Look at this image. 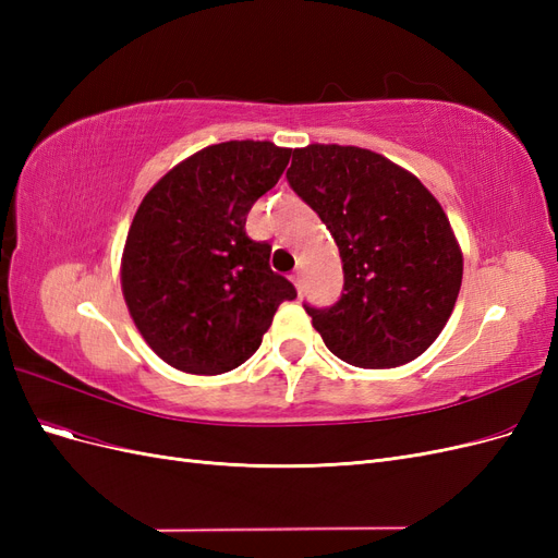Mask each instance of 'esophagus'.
<instances>
[{
	"instance_id": "obj_1",
	"label": "esophagus",
	"mask_w": 558,
	"mask_h": 558,
	"mask_svg": "<svg viewBox=\"0 0 558 558\" xmlns=\"http://www.w3.org/2000/svg\"><path fill=\"white\" fill-rule=\"evenodd\" d=\"M291 281H293V286H295V291H298V293H302V275H300V272H295V275L291 277Z\"/></svg>"
}]
</instances>
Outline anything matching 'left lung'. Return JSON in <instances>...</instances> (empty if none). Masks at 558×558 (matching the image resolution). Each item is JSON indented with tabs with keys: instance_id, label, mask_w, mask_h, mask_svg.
I'll use <instances>...</instances> for the list:
<instances>
[{
	"instance_id": "left-lung-1",
	"label": "left lung",
	"mask_w": 558,
	"mask_h": 558,
	"mask_svg": "<svg viewBox=\"0 0 558 558\" xmlns=\"http://www.w3.org/2000/svg\"><path fill=\"white\" fill-rule=\"evenodd\" d=\"M286 179L340 248L342 298L305 307L326 347L356 367L418 359L447 326L463 279L440 202L404 167L359 146L295 148Z\"/></svg>"
}]
</instances>
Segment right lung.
<instances>
[{
    "mask_svg": "<svg viewBox=\"0 0 558 558\" xmlns=\"http://www.w3.org/2000/svg\"><path fill=\"white\" fill-rule=\"evenodd\" d=\"M291 148L223 142L181 160L132 218L121 289L134 326L189 375H223L248 361L283 300L298 293L269 269V244L244 230L253 202L283 174Z\"/></svg>",
    "mask_w": 558,
    "mask_h": 558,
    "instance_id": "right-lung-1",
    "label": "right lung"
}]
</instances>
